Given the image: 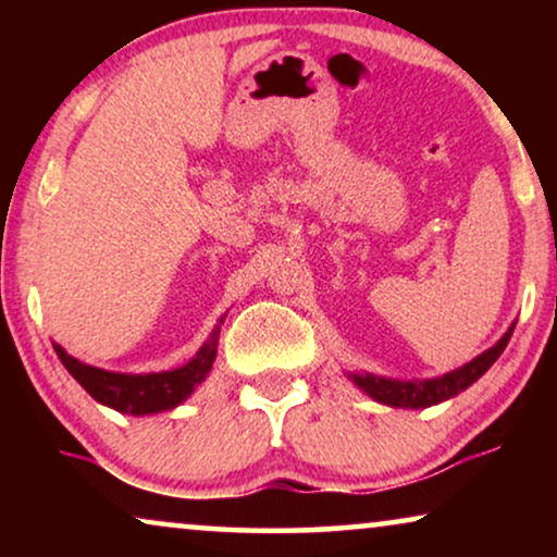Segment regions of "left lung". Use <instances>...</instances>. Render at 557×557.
Here are the masks:
<instances>
[{"label":"left lung","instance_id":"obj_1","mask_svg":"<svg viewBox=\"0 0 557 557\" xmlns=\"http://www.w3.org/2000/svg\"><path fill=\"white\" fill-rule=\"evenodd\" d=\"M515 326H509V332L502 337L492 349H486L484 355H479L476 360L463 364V368L448 372L444 377L423 380V383H398V380H385L375 375H352L355 383L362 387L364 393L372 395L377 403L393 408H429L433 403L448 400L461 391H467L471 383H476L486 370L497 362V357L505 352L509 337H512Z\"/></svg>","mask_w":557,"mask_h":557}]
</instances>
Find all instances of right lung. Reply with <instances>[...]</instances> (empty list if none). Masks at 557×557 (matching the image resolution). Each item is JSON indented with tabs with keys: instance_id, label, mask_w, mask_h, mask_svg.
I'll use <instances>...</instances> for the list:
<instances>
[{
	"instance_id": "right-lung-1",
	"label": "right lung",
	"mask_w": 557,
	"mask_h": 557,
	"mask_svg": "<svg viewBox=\"0 0 557 557\" xmlns=\"http://www.w3.org/2000/svg\"><path fill=\"white\" fill-rule=\"evenodd\" d=\"M215 342L218 332L212 339L189 360L185 368L170 370V372H151V375H121V372H109L83 364L65 352L63 347H55L60 362L65 370L78 380L90 398H96L103 406L121 413L144 416V413H159V410H170L180 406L189 393L195 391L197 383H202L215 360Z\"/></svg>"
}]
</instances>
